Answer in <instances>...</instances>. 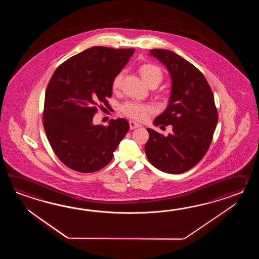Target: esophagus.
<instances>
[{"instance_id":"34e87169","label":"esophagus","mask_w":259,"mask_h":259,"mask_svg":"<svg viewBox=\"0 0 259 259\" xmlns=\"http://www.w3.org/2000/svg\"><path fill=\"white\" fill-rule=\"evenodd\" d=\"M140 127V124H138L136 122L132 121V120L130 121V127H131V130H135V128H137V127Z\"/></svg>"}]
</instances>
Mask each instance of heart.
I'll list each match as a JSON object with an SVG mask.
<instances>
[{"label":"heart","instance_id":"obj_1","mask_svg":"<svg viewBox=\"0 0 259 259\" xmlns=\"http://www.w3.org/2000/svg\"><path fill=\"white\" fill-rule=\"evenodd\" d=\"M139 73L143 81L150 88L157 87L164 79V72L160 66L153 63H145L139 67ZM123 81V72H118L112 80V91L117 94L120 92ZM120 112L123 115L135 120H144L153 112L152 107L148 105L140 104L136 102H127L120 106Z\"/></svg>","mask_w":259,"mask_h":259}]
</instances>
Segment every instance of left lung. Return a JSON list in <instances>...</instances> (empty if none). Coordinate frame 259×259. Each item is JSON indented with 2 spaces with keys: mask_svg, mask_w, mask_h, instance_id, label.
Masks as SVG:
<instances>
[{
  "mask_svg": "<svg viewBox=\"0 0 259 259\" xmlns=\"http://www.w3.org/2000/svg\"><path fill=\"white\" fill-rule=\"evenodd\" d=\"M150 52L167 67L172 78L169 104L154 124L171 125L172 132L165 137L147 128L145 153L157 169L181 174L198 164L209 148L219 119L214 95L203 73L182 56L168 50Z\"/></svg>",
  "mask_w": 259,
  "mask_h": 259,
  "instance_id": "1",
  "label": "left lung"
}]
</instances>
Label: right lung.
<instances>
[{"label": "right lung", "mask_w": 259, "mask_h": 259, "mask_svg": "<svg viewBox=\"0 0 259 259\" xmlns=\"http://www.w3.org/2000/svg\"><path fill=\"white\" fill-rule=\"evenodd\" d=\"M135 50L95 46L58 66L45 93L42 123L51 147L73 170L92 173L110 163L113 153L130 130L124 118L105 127L94 125L95 113L109 107L112 80Z\"/></svg>", "instance_id": "1"}]
</instances>
